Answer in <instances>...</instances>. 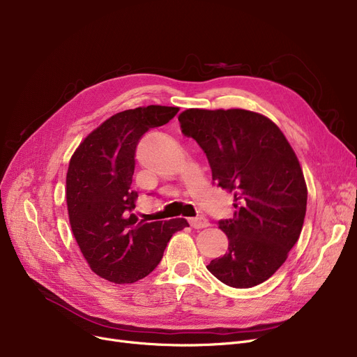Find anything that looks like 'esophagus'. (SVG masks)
<instances>
[{
    "mask_svg": "<svg viewBox=\"0 0 357 357\" xmlns=\"http://www.w3.org/2000/svg\"><path fill=\"white\" fill-rule=\"evenodd\" d=\"M188 221H190V224H191V227H194V229H205V227H208V226H210L208 220L205 218V217H202V215H198V217L190 218Z\"/></svg>",
    "mask_w": 357,
    "mask_h": 357,
    "instance_id": "obj_1",
    "label": "esophagus"
}]
</instances>
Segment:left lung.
<instances>
[{"instance_id": "left-lung-1", "label": "left lung", "mask_w": 357, "mask_h": 357, "mask_svg": "<svg viewBox=\"0 0 357 357\" xmlns=\"http://www.w3.org/2000/svg\"><path fill=\"white\" fill-rule=\"evenodd\" d=\"M178 120L207 155L214 183L234 197V217L218 221L229 250L207 269L233 288L265 282L284 265L305 218L295 152L273 121L253 111L191 108Z\"/></svg>"}]
</instances>
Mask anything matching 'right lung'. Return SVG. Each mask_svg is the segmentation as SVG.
Here are the masks:
<instances>
[{
    "instance_id": "add662e5",
    "label": "right lung",
    "mask_w": 357,
    "mask_h": 357,
    "mask_svg": "<svg viewBox=\"0 0 357 357\" xmlns=\"http://www.w3.org/2000/svg\"><path fill=\"white\" fill-rule=\"evenodd\" d=\"M178 111L149 105L117 112L70 158L66 202L72 233L89 268L109 282L133 284L147 276L172 234L190 226L185 218L146 222L133 214L136 147L146 131L169 123Z\"/></svg>"
}]
</instances>
